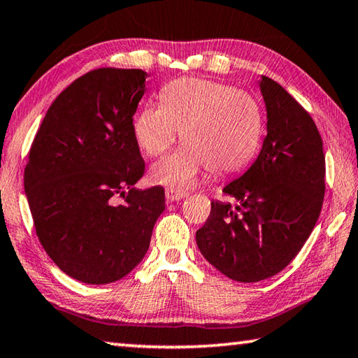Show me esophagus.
<instances>
[{
  "mask_svg": "<svg viewBox=\"0 0 358 358\" xmlns=\"http://www.w3.org/2000/svg\"><path fill=\"white\" fill-rule=\"evenodd\" d=\"M188 196V192L183 189H177V188H167L166 189V199L169 202H177L180 199H185Z\"/></svg>",
  "mask_w": 358,
  "mask_h": 358,
  "instance_id": "1",
  "label": "esophagus"
}]
</instances>
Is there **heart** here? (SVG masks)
Returning a JSON list of instances; mask_svg holds the SVG:
<instances>
[{
    "label": "heart",
    "mask_w": 358,
    "mask_h": 358,
    "mask_svg": "<svg viewBox=\"0 0 358 358\" xmlns=\"http://www.w3.org/2000/svg\"><path fill=\"white\" fill-rule=\"evenodd\" d=\"M134 137L150 157L166 152L180 137L185 145L156 162L152 183L188 188L210 169L226 177L239 173L258 152L263 111L245 90L199 78H180L161 90V105L135 115Z\"/></svg>",
    "instance_id": "heart-1"
}]
</instances>
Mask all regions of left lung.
<instances>
[{"mask_svg":"<svg viewBox=\"0 0 358 358\" xmlns=\"http://www.w3.org/2000/svg\"><path fill=\"white\" fill-rule=\"evenodd\" d=\"M268 135L257 161L212 202L196 242L210 264L237 282H259L292 263L319 220L325 155L314 119L268 76L259 81Z\"/></svg>","mask_w":358,"mask_h":358,"instance_id":"obj_1","label":"left lung"}]
</instances>
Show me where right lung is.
<instances>
[{"mask_svg":"<svg viewBox=\"0 0 358 358\" xmlns=\"http://www.w3.org/2000/svg\"><path fill=\"white\" fill-rule=\"evenodd\" d=\"M146 76L99 68L78 78L49 106L28 152L24 186L36 236L79 282L103 285L127 275L166 208L162 186H134L145 173L132 124Z\"/></svg>","mask_w":358,"mask_h":358,"instance_id":"obj_1","label":"right lung"}]
</instances>
